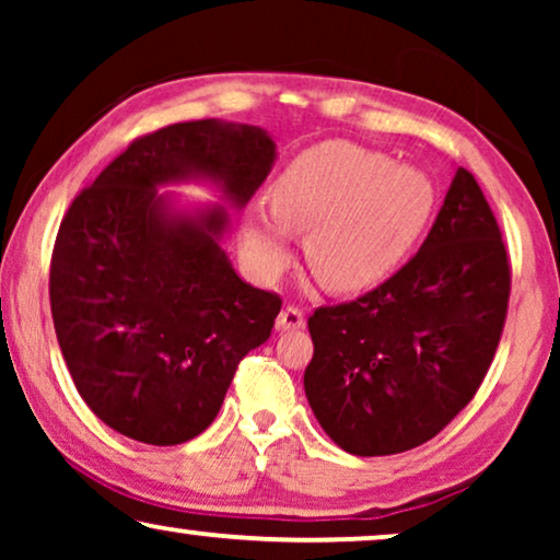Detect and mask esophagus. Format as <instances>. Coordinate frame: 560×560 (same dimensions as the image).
I'll use <instances>...</instances> for the list:
<instances>
[{
  "mask_svg": "<svg viewBox=\"0 0 560 560\" xmlns=\"http://www.w3.org/2000/svg\"><path fill=\"white\" fill-rule=\"evenodd\" d=\"M303 324H305L303 313L298 311L295 305H288V308L280 311L275 328H278V331H295V328H303Z\"/></svg>",
  "mask_w": 560,
  "mask_h": 560,
  "instance_id": "34e87169",
  "label": "esophagus"
}]
</instances>
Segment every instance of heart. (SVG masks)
Wrapping results in <instances>:
<instances>
[{"label": "heart", "instance_id": "obj_1", "mask_svg": "<svg viewBox=\"0 0 560 560\" xmlns=\"http://www.w3.org/2000/svg\"><path fill=\"white\" fill-rule=\"evenodd\" d=\"M272 209L249 203L242 236L249 262L272 278L290 257V232H305L311 272L334 293L385 280L431 219L435 188L416 165L385 152L328 140L303 150L270 188Z\"/></svg>", "mask_w": 560, "mask_h": 560}]
</instances>
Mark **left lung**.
Listing matches in <instances>:
<instances>
[{
  "instance_id": "obj_1",
  "label": "left lung",
  "mask_w": 560,
  "mask_h": 560,
  "mask_svg": "<svg viewBox=\"0 0 560 560\" xmlns=\"http://www.w3.org/2000/svg\"><path fill=\"white\" fill-rule=\"evenodd\" d=\"M510 301V262L479 183L458 167L423 247L351 303L308 318L303 387L313 416L354 456L431 441L485 380Z\"/></svg>"
}]
</instances>
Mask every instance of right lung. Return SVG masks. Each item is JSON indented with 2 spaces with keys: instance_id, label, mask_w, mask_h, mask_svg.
<instances>
[{
  "instance_id": "add662e5",
  "label": "right lung",
  "mask_w": 560,
  "mask_h": 560,
  "mask_svg": "<svg viewBox=\"0 0 560 560\" xmlns=\"http://www.w3.org/2000/svg\"><path fill=\"white\" fill-rule=\"evenodd\" d=\"M265 129L180 121L135 140L73 198L50 262V311L73 385L114 431L150 446L203 433L236 364L270 339L282 301L229 262V209L270 175ZM206 182L221 205L160 187Z\"/></svg>"
}]
</instances>
